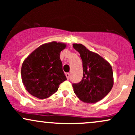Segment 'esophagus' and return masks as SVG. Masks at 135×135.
<instances>
[{"mask_svg": "<svg viewBox=\"0 0 135 135\" xmlns=\"http://www.w3.org/2000/svg\"><path fill=\"white\" fill-rule=\"evenodd\" d=\"M65 75H66V79H67V80H69V79H70V74H69V73H66Z\"/></svg>", "mask_w": 135, "mask_h": 135, "instance_id": "34e87169", "label": "esophagus"}]
</instances>
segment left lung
I'll list each match as a JSON object with an SVG mask.
<instances>
[{
	"instance_id": "1",
	"label": "left lung",
	"mask_w": 135,
	"mask_h": 135,
	"mask_svg": "<svg viewBox=\"0 0 135 135\" xmlns=\"http://www.w3.org/2000/svg\"><path fill=\"white\" fill-rule=\"evenodd\" d=\"M73 47L79 52L83 67V79L72 85L74 93L85 103H97L106 97L113 87L112 66L103 57L83 44H74Z\"/></svg>"
}]
</instances>
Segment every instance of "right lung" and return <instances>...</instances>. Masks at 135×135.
Wrapping results in <instances>:
<instances>
[{
    "label": "right lung",
    "instance_id": "right-lung-1",
    "mask_svg": "<svg viewBox=\"0 0 135 135\" xmlns=\"http://www.w3.org/2000/svg\"><path fill=\"white\" fill-rule=\"evenodd\" d=\"M66 47L52 41L42 44L23 61L21 74L26 90L33 97L44 99L55 93L66 80L63 71L60 52Z\"/></svg>",
    "mask_w": 135,
    "mask_h": 135
}]
</instances>
